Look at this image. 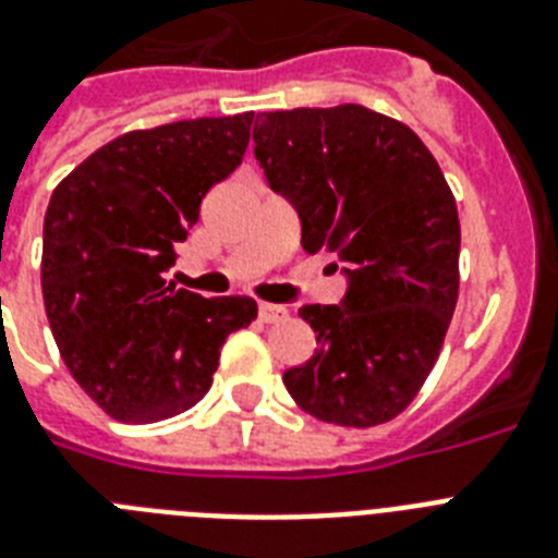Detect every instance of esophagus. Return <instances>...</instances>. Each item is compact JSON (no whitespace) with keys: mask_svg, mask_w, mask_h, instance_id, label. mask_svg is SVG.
Returning a JSON list of instances; mask_svg holds the SVG:
<instances>
[{"mask_svg":"<svg viewBox=\"0 0 558 558\" xmlns=\"http://www.w3.org/2000/svg\"><path fill=\"white\" fill-rule=\"evenodd\" d=\"M257 313H260V318L266 324H280L289 318V310L280 304H260L257 306Z\"/></svg>","mask_w":558,"mask_h":558,"instance_id":"esophagus-1","label":"esophagus"}]
</instances>
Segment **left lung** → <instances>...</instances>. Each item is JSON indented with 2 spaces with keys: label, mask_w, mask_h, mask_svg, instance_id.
I'll list each match as a JSON object with an SVG mask.
<instances>
[{
  "label": "left lung",
  "mask_w": 558,
  "mask_h": 558,
  "mask_svg": "<svg viewBox=\"0 0 558 558\" xmlns=\"http://www.w3.org/2000/svg\"><path fill=\"white\" fill-rule=\"evenodd\" d=\"M254 156L295 205L304 252L348 275L341 304L298 310L318 348L283 385L324 423H388L428 379L458 304L460 219L440 165L411 126L359 104L260 112Z\"/></svg>",
  "instance_id": "8db88e82"
}]
</instances>
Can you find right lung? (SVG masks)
<instances>
[{"label": "right lung", "mask_w": 558, "mask_h": 558, "mask_svg": "<svg viewBox=\"0 0 558 558\" xmlns=\"http://www.w3.org/2000/svg\"><path fill=\"white\" fill-rule=\"evenodd\" d=\"M254 112L112 138L54 187L43 301L74 381L121 423H159L208 393L219 348L257 318L252 298L168 283L210 187L234 173Z\"/></svg>", "instance_id": "obj_1"}]
</instances>
